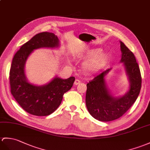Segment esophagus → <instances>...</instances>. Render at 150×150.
Masks as SVG:
<instances>
[{
    "label": "esophagus",
    "instance_id": "esophagus-1",
    "mask_svg": "<svg viewBox=\"0 0 150 150\" xmlns=\"http://www.w3.org/2000/svg\"><path fill=\"white\" fill-rule=\"evenodd\" d=\"M79 83H81V81H80L78 79H76L74 82V85H78V84H79Z\"/></svg>",
    "mask_w": 150,
    "mask_h": 150
}]
</instances>
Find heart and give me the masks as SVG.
Instances as JSON below:
<instances>
[{
    "label": "heart",
    "mask_w": 150,
    "mask_h": 150,
    "mask_svg": "<svg viewBox=\"0 0 150 150\" xmlns=\"http://www.w3.org/2000/svg\"><path fill=\"white\" fill-rule=\"evenodd\" d=\"M79 55L91 57L82 64L83 69L86 71H98L105 67L109 61V54L102 52V49L98 48L85 50Z\"/></svg>",
    "instance_id": "obj_1"
}]
</instances>
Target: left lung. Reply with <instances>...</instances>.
Wrapping results in <instances>:
<instances>
[{
  "instance_id": "8db88e82",
  "label": "left lung",
  "mask_w": 150,
  "mask_h": 150,
  "mask_svg": "<svg viewBox=\"0 0 150 150\" xmlns=\"http://www.w3.org/2000/svg\"><path fill=\"white\" fill-rule=\"evenodd\" d=\"M121 57L129 82L128 91L116 96L107 87L105 77L112 68L106 69L87 83L86 104L89 114L101 121H113L122 116L133 105L140 93L141 75L134 54L120 41Z\"/></svg>"
}]
</instances>
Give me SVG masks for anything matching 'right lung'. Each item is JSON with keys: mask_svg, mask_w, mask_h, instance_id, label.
Masks as SVG:
<instances>
[{"mask_svg": "<svg viewBox=\"0 0 150 150\" xmlns=\"http://www.w3.org/2000/svg\"><path fill=\"white\" fill-rule=\"evenodd\" d=\"M60 41L54 33L43 32L23 44L14 55L9 72L13 96L23 110L38 116L50 115L60 105L64 94L71 89L74 76L62 79L55 76L48 83L38 86L29 82L25 75V63L33 51L39 48H58Z\"/></svg>", "mask_w": 150, "mask_h": 150, "instance_id": "obj_1", "label": "right lung"}]
</instances>
